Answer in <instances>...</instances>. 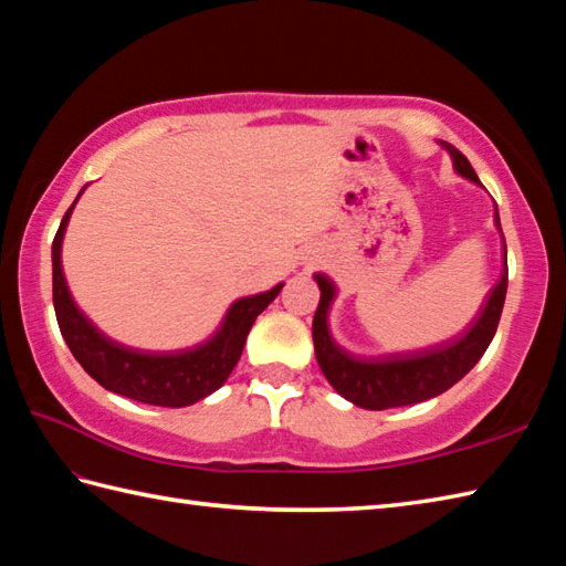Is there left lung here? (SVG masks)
<instances>
[{"mask_svg":"<svg viewBox=\"0 0 566 566\" xmlns=\"http://www.w3.org/2000/svg\"><path fill=\"white\" fill-rule=\"evenodd\" d=\"M440 146L450 153L457 175L479 185L474 167L469 165L464 155L450 143H440ZM314 280L321 290V302L314 316V347L318 367L343 399L353 401L359 408H367V411H384V408L428 401L460 381L482 359L489 343L494 340L509 290V272H503L501 282L489 294L482 314L474 318L469 331L457 335L454 340L432 345L418 353L363 357L347 353L345 347L333 340L328 328V308L335 298V284L326 274H316Z\"/></svg>","mask_w":566,"mask_h":566,"instance_id":"obj_1","label":"left lung"}]
</instances>
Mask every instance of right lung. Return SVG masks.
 Wrapping results in <instances>:
<instances>
[{"label":"right lung","instance_id":"1","mask_svg":"<svg viewBox=\"0 0 566 566\" xmlns=\"http://www.w3.org/2000/svg\"><path fill=\"white\" fill-rule=\"evenodd\" d=\"M77 199L72 201V207L60 221L53 240V306L70 353L104 389L140 403L182 408L221 389L238 365L240 355H243L252 323L274 302L284 284L272 286L270 292L238 298L228 308L219 331L195 347H185L177 353H143L136 347H126L106 338L72 302L67 290L60 252H63V235Z\"/></svg>","mask_w":566,"mask_h":566}]
</instances>
